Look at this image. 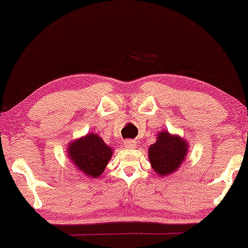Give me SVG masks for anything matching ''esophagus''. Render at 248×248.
I'll return each instance as SVG.
<instances>
[{"mask_svg":"<svg viewBox=\"0 0 248 248\" xmlns=\"http://www.w3.org/2000/svg\"><path fill=\"white\" fill-rule=\"evenodd\" d=\"M124 146L127 148H135L136 142L134 140H124Z\"/></svg>","mask_w":248,"mask_h":248,"instance_id":"obj_1","label":"esophagus"}]
</instances>
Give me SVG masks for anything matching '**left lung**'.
Instances as JSON below:
<instances>
[{"instance_id": "left-lung-1", "label": "left lung", "mask_w": 248, "mask_h": 248, "mask_svg": "<svg viewBox=\"0 0 248 248\" xmlns=\"http://www.w3.org/2000/svg\"><path fill=\"white\" fill-rule=\"evenodd\" d=\"M187 147L184 140L165 131L159 133L156 143L148 148V158L155 172L166 176L181 166L187 154Z\"/></svg>"}]
</instances>
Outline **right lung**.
I'll return each mask as SVG.
<instances>
[{
  "label": "right lung",
  "instance_id": "add662e5",
  "mask_svg": "<svg viewBox=\"0 0 248 248\" xmlns=\"http://www.w3.org/2000/svg\"><path fill=\"white\" fill-rule=\"evenodd\" d=\"M68 157L87 176L98 177L112 157L113 151L96 134H87L71 143Z\"/></svg>",
  "mask_w": 248,
  "mask_h": 248
}]
</instances>
